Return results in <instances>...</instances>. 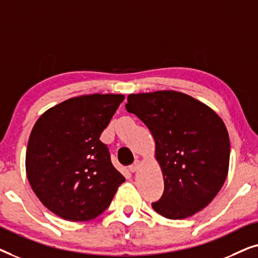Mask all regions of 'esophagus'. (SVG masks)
I'll use <instances>...</instances> for the list:
<instances>
[{
    "label": "esophagus",
    "instance_id": "1",
    "mask_svg": "<svg viewBox=\"0 0 258 258\" xmlns=\"http://www.w3.org/2000/svg\"><path fill=\"white\" fill-rule=\"evenodd\" d=\"M139 168H140V162L139 161H135L129 167V170H130V172H135V171H137V169H139Z\"/></svg>",
    "mask_w": 258,
    "mask_h": 258
}]
</instances>
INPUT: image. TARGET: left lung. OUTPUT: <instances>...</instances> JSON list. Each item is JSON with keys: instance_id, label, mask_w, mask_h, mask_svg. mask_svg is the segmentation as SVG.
I'll use <instances>...</instances> for the list:
<instances>
[{"instance_id": "obj_1", "label": "left lung", "mask_w": 258, "mask_h": 258, "mask_svg": "<svg viewBox=\"0 0 258 258\" xmlns=\"http://www.w3.org/2000/svg\"><path fill=\"white\" fill-rule=\"evenodd\" d=\"M125 108L148 126L156 144L164 191L151 203L154 210L182 220L206 208L228 175L230 141L220 116L172 90L129 95Z\"/></svg>"}]
</instances>
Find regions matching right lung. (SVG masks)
I'll use <instances>...</instances> for the list:
<instances>
[{
	"label": "right lung",
	"instance_id": "1",
	"mask_svg": "<svg viewBox=\"0 0 258 258\" xmlns=\"http://www.w3.org/2000/svg\"><path fill=\"white\" fill-rule=\"evenodd\" d=\"M123 100L114 94L69 98L35 123L27 147V176L51 213L74 222L93 220L125 181L100 140Z\"/></svg>",
	"mask_w": 258,
	"mask_h": 258
}]
</instances>
